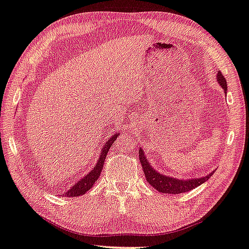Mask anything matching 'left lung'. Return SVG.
<instances>
[{"mask_svg": "<svg viewBox=\"0 0 249 249\" xmlns=\"http://www.w3.org/2000/svg\"><path fill=\"white\" fill-rule=\"evenodd\" d=\"M217 81L219 83L220 87L223 88L225 93L227 91V82L225 80L224 75L221 74V72L219 71L217 73ZM139 159L140 162L142 164V169L144 176H146L147 181L150 183V185L154 187L155 189H157L159 193H163V194H181V193H187L191 189L196 188V187L200 186L201 183H204L205 181H207L210 178V176H213V171L212 174H209L208 176H205V177L201 178H194V179H187V180H183V179H177V178H173L169 177V176L162 175L156 171L150 163H149L147 157L144 156V152L142 149H139Z\"/></svg>", "mask_w": 249, "mask_h": 249, "instance_id": "left-lung-1", "label": "left lung"}]
</instances>
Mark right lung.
<instances>
[{
    "instance_id": "add662e5",
    "label": "right lung",
    "mask_w": 249,
    "mask_h": 249,
    "mask_svg": "<svg viewBox=\"0 0 249 249\" xmlns=\"http://www.w3.org/2000/svg\"><path fill=\"white\" fill-rule=\"evenodd\" d=\"M118 137V135H112V137L110 138V139L107 141L105 146L102 147V151L100 152V156H99V159L97 161V164H95V167H93V169L90 171V173H88L87 176L85 177L80 179V180L75 183L74 186H72L70 189L67 190L66 193H64L63 196L66 197H78V196H81V195H85L88 190H90L92 188L94 182L98 180V178L100 177V174L102 171V168H103V163L106 161V158H107V154H108L110 147L112 146L113 141L116 140V138Z\"/></svg>"
}]
</instances>
